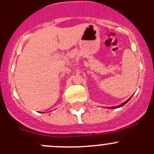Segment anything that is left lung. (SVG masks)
Returning a JSON list of instances; mask_svg holds the SVG:
<instances>
[{
  "instance_id": "left-lung-1",
  "label": "left lung",
  "mask_w": 154,
  "mask_h": 154,
  "mask_svg": "<svg viewBox=\"0 0 154 154\" xmlns=\"http://www.w3.org/2000/svg\"><path fill=\"white\" fill-rule=\"evenodd\" d=\"M130 98H131V97H130ZM130 98H129L128 100H126L125 102H124V103H122V104H120V105H119V106H113V107H109V108H110V109H116V108H119V107H122V106H123L124 105H125L126 103H127V102L129 101V100H130Z\"/></svg>"
}]
</instances>
